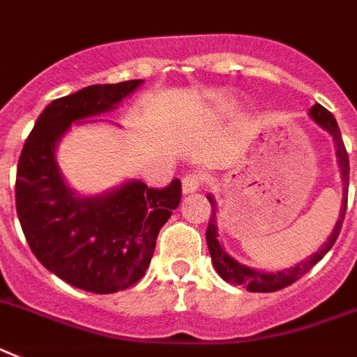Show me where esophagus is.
<instances>
[{
    "label": "esophagus",
    "mask_w": 357,
    "mask_h": 357,
    "mask_svg": "<svg viewBox=\"0 0 357 357\" xmlns=\"http://www.w3.org/2000/svg\"><path fill=\"white\" fill-rule=\"evenodd\" d=\"M203 181H205V174L202 172H190L183 178V192L190 194L196 192L197 188L202 187Z\"/></svg>",
    "instance_id": "obj_1"
}]
</instances>
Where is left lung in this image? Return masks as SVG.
I'll list each match as a JSON object with an SVG mask.
<instances>
[{"label":"left lung","mask_w":357,"mask_h":357,"mask_svg":"<svg viewBox=\"0 0 357 357\" xmlns=\"http://www.w3.org/2000/svg\"><path fill=\"white\" fill-rule=\"evenodd\" d=\"M310 118L319 125L321 128H325L326 132H331L332 137H334V143H336V154L337 161H340V169H341V178H343V202H341V211L340 218L336 221V227L332 230V234L328 236L323 247L317 250L316 254L308 256L303 263L292 266V268H287L283 272H261V271H254L250 266H245L241 263H238L234 257H230L229 254L225 252L221 243L218 241V227H215V202L214 197L208 194L206 199L211 202L212 205V215L211 221H208V227H206V245H208V252H211L212 263H214L215 271L218 274L223 278L225 281H229L232 285H243L247 287V290L250 292H275V290L285 289V287L292 285L294 281H298L301 275L307 274L317 261H321L323 256H325L328 250L332 248V245L336 243L337 236L341 232V225H343V220H345V211H347V199H349V154H347L345 143H343V137H341L340 127H337L336 118L332 116L325 107H321L319 103H316L312 109L308 110Z\"/></svg>","instance_id":"8db88e82"}]
</instances>
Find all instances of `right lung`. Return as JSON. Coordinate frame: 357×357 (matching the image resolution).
Masks as SVG:
<instances>
[{"label":"right lung","instance_id":"right-lung-1","mask_svg":"<svg viewBox=\"0 0 357 357\" xmlns=\"http://www.w3.org/2000/svg\"><path fill=\"white\" fill-rule=\"evenodd\" d=\"M142 83L91 85L54 100L17 161L16 211L26 243L47 271L94 294L125 290L145 275L161 227L181 202V181L165 188L128 181L103 196H77L59 172L56 145L72 121L109 112Z\"/></svg>","mask_w":357,"mask_h":357}]
</instances>
